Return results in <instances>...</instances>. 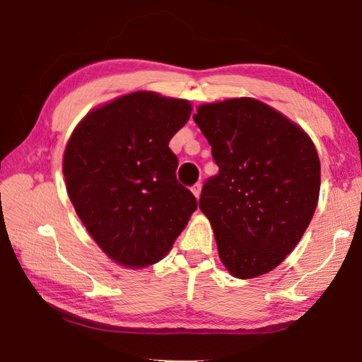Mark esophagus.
I'll return each mask as SVG.
<instances>
[{"mask_svg": "<svg viewBox=\"0 0 362 362\" xmlns=\"http://www.w3.org/2000/svg\"><path fill=\"white\" fill-rule=\"evenodd\" d=\"M192 192L196 196V199H199V196H201V183H196V185H193L192 187Z\"/></svg>", "mask_w": 362, "mask_h": 362, "instance_id": "1", "label": "esophagus"}]
</instances>
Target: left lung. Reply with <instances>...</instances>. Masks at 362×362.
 <instances>
[{
    "mask_svg": "<svg viewBox=\"0 0 362 362\" xmlns=\"http://www.w3.org/2000/svg\"><path fill=\"white\" fill-rule=\"evenodd\" d=\"M196 112L218 166L204 183L199 209L226 269L240 279L257 278L292 252L311 222L321 187L315 144L302 127L250 97Z\"/></svg>",
    "mask_w": 362,
    "mask_h": 362,
    "instance_id": "8db88e82",
    "label": "left lung"
}]
</instances>
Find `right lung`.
<instances>
[{"mask_svg":"<svg viewBox=\"0 0 362 362\" xmlns=\"http://www.w3.org/2000/svg\"><path fill=\"white\" fill-rule=\"evenodd\" d=\"M192 115L188 100L132 93L89 112L64 155L66 193L110 259L129 268L166 255L198 207L177 182L170 139Z\"/></svg>","mask_w":362,"mask_h":362,"instance_id":"right-lung-1","label":"right lung"}]
</instances>
